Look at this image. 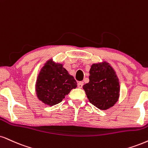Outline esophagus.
Returning a JSON list of instances; mask_svg holds the SVG:
<instances>
[{
	"label": "esophagus",
	"mask_w": 148,
	"mask_h": 148,
	"mask_svg": "<svg viewBox=\"0 0 148 148\" xmlns=\"http://www.w3.org/2000/svg\"><path fill=\"white\" fill-rule=\"evenodd\" d=\"M77 85H78V88H83V82H79Z\"/></svg>",
	"instance_id": "esophagus-1"
}]
</instances>
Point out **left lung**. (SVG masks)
Segmentation results:
<instances>
[{"instance_id": "obj_1", "label": "left lung", "mask_w": 148, "mask_h": 148, "mask_svg": "<svg viewBox=\"0 0 148 148\" xmlns=\"http://www.w3.org/2000/svg\"><path fill=\"white\" fill-rule=\"evenodd\" d=\"M88 83L83 85L89 101L101 110H108L118 101L120 85L116 74L109 63L93 64Z\"/></svg>"}]
</instances>
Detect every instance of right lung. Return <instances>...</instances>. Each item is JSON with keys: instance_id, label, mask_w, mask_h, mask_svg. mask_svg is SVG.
<instances>
[{"instance_id": "add662e5", "label": "right lung", "mask_w": 148, "mask_h": 148, "mask_svg": "<svg viewBox=\"0 0 148 148\" xmlns=\"http://www.w3.org/2000/svg\"><path fill=\"white\" fill-rule=\"evenodd\" d=\"M76 81L61 64L49 60L40 70L36 84L39 100L45 104L54 106L63 101L71 90L76 88Z\"/></svg>"}]
</instances>
